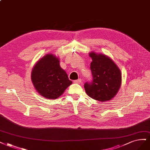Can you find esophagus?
I'll return each mask as SVG.
<instances>
[{"mask_svg":"<svg viewBox=\"0 0 150 150\" xmlns=\"http://www.w3.org/2000/svg\"><path fill=\"white\" fill-rule=\"evenodd\" d=\"M81 82H82L81 79H77V80L74 81V83H76V84H81Z\"/></svg>","mask_w":150,"mask_h":150,"instance_id":"34e87169","label":"esophagus"}]
</instances>
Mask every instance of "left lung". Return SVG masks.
Wrapping results in <instances>:
<instances>
[{
	"instance_id": "8db88e82",
	"label": "left lung",
	"mask_w": 150,
	"mask_h": 150,
	"mask_svg": "<svg viewBox=\"0 0 150 150\" xmlns=\"http://www.w3.org/2000/svg\"><path fill=\"white\" fill-rule=\"evenodd\" d=\"M92 81L84 84L86 94L100 102L111 100L117 94L122 84L120 70L109 57L91 52Z\"/></svg>"
}]
</instances>
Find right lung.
I'll use <instances>...</instances> for the list:
<instances>
[{
    "instance_id": "right-lung-1",
    "label": "right lung",
    "mask_w": 150,
    "mask_h": 150,
    "mask_svg": "<svg viewBox=\"0 0 150 150\" xmlns=\"http://www.w3.org/2000/svg\"><path fill=\"white\" fill-rule=\"evenodd\" d=\"M31 79L35 89L48 99H57L72 84L68 74L60 67L58 58L52 54L45 55L36 63Z\"/></svg>"
}]
</instances>
